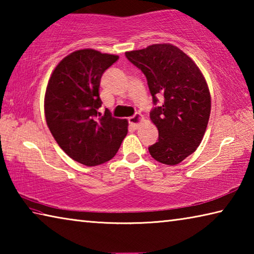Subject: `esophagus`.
Here are the masks:
<instances>
[{
  "instance_id": "1",
  "label": "esophagus",
  "mask_w": 254,
  "mask_h": 254,
  "mask_svg": "<svg viewBox=\"0 0 254 254\" xmlns=\"http://www.w3.org/2000/svg\"><path fill=\"white\" fill-rule=\"evenodd\" d=\"M142 121H143V117L139 113H136V114L133 115V117L128 118V123H130L132 127H139L140 123Z\"/></svg>"
}]
</instances>
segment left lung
Segmentation results:
<instances>
[{"instance_id": "1", "label": "left lung", "mask_w": 254, "mask_h": 254, "mask_svg": "<svg viewBox=\"0 0 254 254\" xmlns=\"http://www.w3.org/2000/svg\"><path fill=\"white\" fill-rule=\"evenodd\" d=\"M128 62L143 72L154 107L150 119L159 137L149 152L157 161L175 166L200 144L210 114V95L203 74L176 46L157 44L127 51ZM163 103L157 105V97Z\"/></svg>"}]
</instances>
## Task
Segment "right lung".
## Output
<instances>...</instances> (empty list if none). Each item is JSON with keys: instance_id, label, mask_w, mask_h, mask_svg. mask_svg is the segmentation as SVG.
<instances>
[{"instance_id": "add662e5", "label": "right lung", "mask_w": 254, "mask_h": 254, "mask_svg": "<svg viewBox=\"0 0 254 254\" xmlns=\"http://www.w3.org/2000/svg\"><path fill=\"white\" fill-rule=\"evenodd\" d=\"M119 56L81 49L68 55L51 74L45 95L47 126L59 147L81 165L111 160L127 133V121L101 113L103 72Z\"/></svg>"}]
</instances>
